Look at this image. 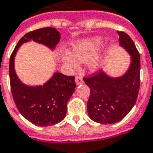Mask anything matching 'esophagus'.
<instances>
[{"instance_id": "34e87169", "label": "esophagus", "mask_w": 153, "mask_h": 153, "mask_svg": "<svg viewBox=\"0 0 153 153\" xmlns=\"http://www.w3.org/2000/svg\"><path fill=\"white\" fill-rule=\"evenodd\" d=\"M75 81H76V85L78 86V85H80V84L83 83V80H82V77H80V76H76V79H75Z\"/></svg>"}]
</instances>
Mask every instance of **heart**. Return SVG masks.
Here are the masks:
<instances>
[{"label": "heart", "instance_id": "obj_1", "mask_svg": "<svg viewBox=\"0 0 153 153\" xmlns=\"http://www.w3.org/2000/svg\"><path fill=\"white\" fill-rule=\"evenodd\" d=\"M102 45L103 40L99 36L76 40L71 45L70 54L64 53L61 55V61L71 69H76L78 63H86L90 60L88 62L90 71L97 72L105 61V57L103 55H96Z\"/></svg>", "mask_w": 153, "mask_h": 153}]
</instances>
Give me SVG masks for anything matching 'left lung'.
<instances>
[{
    "label": "left lung",
    "mask_w": 153,
    "mask_h": 153,
    "mask_svg": "<svg viewBox=\"0 0 153 153\" xmlns=\"http://www.w3.org/2000/svg\"><path fill=\"white\" fill-rule=\"evenodd\" d=\"M120 46L131 56V63L124 74L114 77L103 71L83 81L90 88L88 114L100 124H114L126 116L134 107L140 88V54L130 36L118 31Z\"/></svg>",
    "instance_id": "obj_1"
}]
</instances>
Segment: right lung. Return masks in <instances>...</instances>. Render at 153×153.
Instances as JSON below:
<instances>
[{
	"mask_svg": "<svg viewBox=\"0 0 153 153\" xmlns=\"http://www.w3.org/2000/svg\"><path fill=\"white\" fill-rule=\"evenodd\" d=\"M60 39V32L55 27L29 32L18 41L10 58L9 76L14 102L22 115L39 126H50L64 120L67 103L75 92V77L55 72L43 85L28 86L17 76L15 56L22 45L27 42L33 40L54 50Z\"/></svg>",
	"mask_w": 153,
	"mask_h": 153,
	"instance_id": "right-lung-1",
	"label": "right lung"
}]
</instances>
